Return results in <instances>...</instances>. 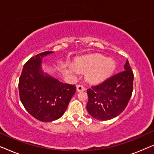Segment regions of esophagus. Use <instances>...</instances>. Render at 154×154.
I'll return each mask as SVG.
<instances>
[{
	"instance_id": "obj_1",
	"label": "esophagus",
	"mask_w": 154,
	"mask_h": 154,
	"mask_svg": "<svg viewBox=\"0 0 154 154\" xmlns=\"http://www.w3.org/2000/svg\"><path fill=\"white\" fill-rule=\"evenodd\" d=\"M76 90H77L78 92H83V91H84V90H85V88H84L83 86L81 85H78L76 86Z\"/></svg>"
}]
</instances>
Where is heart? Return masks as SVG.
I'll return each mask as SVG.
<instances>
[{"label":"heart","instance_id":"heart-1","mask_svg":"<svg viewBox=\"0 0 154 154\" xmlns=\"http://www.w3.org/2000/svg\"><path fill=\"white\" fill-rule=\"evenodd\" d=\"M75 69L86 72L85 78L91 83H100L114 71L116 64L112 59L95 54L82 57L75 64Z\"/></svg>","mask_w":154,"mask_h":154}]
</instances>
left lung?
I'll return each instance as SVG.
<instances>
[{
    "mask_svg": "<svg viewBox=\"0 0 154 154\" xmlns=\"http://www.w3.org/2000/svg\"><path fill=\"white\" fill-rule=\"evenodd\" d=\"M134 75L127 60L124 71L87 90L88 112L100 121L116 117L127 106L132 93Z\"/></svg>",
    "mask_w": 154,
    "mask_h": 154,
    "instance_id": "left-lung-1",
    "label": "left lung"
}]
</instances>
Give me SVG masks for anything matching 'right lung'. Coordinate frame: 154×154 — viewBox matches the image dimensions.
Masks as SVG:
<instances>
[{
    "label": "right lung",
    "mask_w": 154,
    "mask_h": 154,
    "mask_svg": "<svg viewBox=\"0 0 154 154\" xmlns=\"http://www.w3.org/2000/svg\"><path fill=\"white\" fill-rule=\"evenodd\" d=\"M54 53L46 51L31 57L23 67L19 80V92L23 106L42 122L61 118L75 94V85L63 83L42 69L44 57Z\"/></svg>",
    "instance_id": "add662e5"
}]
</instances>
